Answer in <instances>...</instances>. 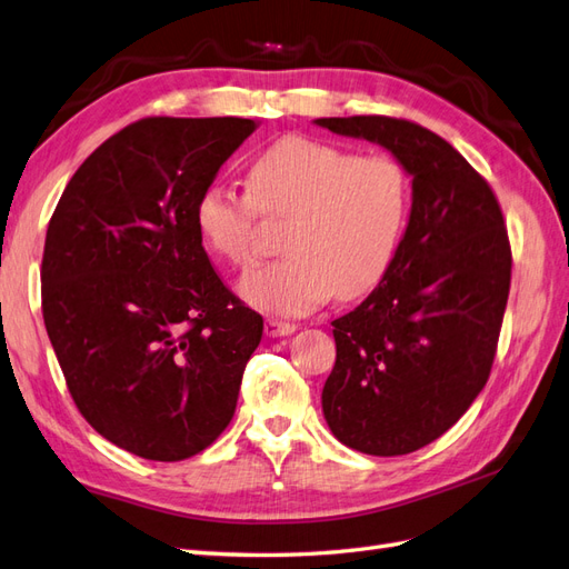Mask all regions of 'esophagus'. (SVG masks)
<instances>
[{
    "mask_svg": "<svg viewBox=\"0 0 569 569\" xmlns=\"http://www.w3.org/2000/svg\"><path fill=\"white\" fill-rule=\"evenodd\" d=\"M297 330L295 322H282V320H266V335L268 337H284Z\"/></svg>",
    "mask_w": 569,
    "mask_h": 569,
    "instance_id": "obj_1",
    "label": "esophagus"
}]
</instances>
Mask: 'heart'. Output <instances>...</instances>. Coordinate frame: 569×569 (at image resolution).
Wrapping results in <instances>:
<instances>
[{"mask_svg": "<svg viewBox=\"0 0 569 569\" xmlns=\"http://www.w3.org/2000/svg\"><path fill=\"white\" fill-rule=\"evenodd\" d=\"M411 181L388 156H368L309 136H284L258 152L249 191L210 183L193 220L206 247L232 266L256 253L260 214L287 220V258L249 270L239 295L253 309L299 316L335 291L357 299L388 272L402 241Z\"/></svg>", "mask_w": 569, "mask_h": 569, "instance_id": "b5f03b06", "label": "heart"}]
</instances>
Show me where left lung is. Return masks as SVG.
Here are the masks:
<instances>
[{
	"label": "left lung",
	"mask_w": 569,
	"mask_h": 569,
	"mask_svg": "<svg viewBox=\"0 0 569 569\" xmlns=\"http://www.w3.org/2000/svg\"><path fill=\"white\" fill-rule=\"evenodd\" d=\"M332 133L390 150L411 177V212L380 284L332 320L337 359L322 413L347 448L397 457L440 438L496 359L512 251L488 181L440 138L392 117H322Z\"/></svg>",
	"instance_id": "1"
}]
</instances>
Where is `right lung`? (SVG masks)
Here are the masks:
<instances>
[{"label": "right lung", "instance_id": "right-lung-1", "mask_svg": "<svg viewBox=\"0 0 569 569\" xmlns=\"http://www.w3.org/2000/svg\"><path fill=\"white\" fill-rule=\"evenodd\" d=\"M241 117H148L61 193L44 237L42 318L83 419L117 448L179 462L232 421L263 318L212 270L196 198L256 131Z\"/></svg>", "mask_w": 569, "mask_h": 569}]
</instances>
